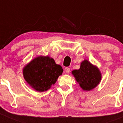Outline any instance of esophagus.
<instances>
[{
	"label": "esophagus",
	"instance_id": "obj_1",
	"mask_svg": "<svg viewBox=\"0 0 123 123\" xmlns=\"http://www.w3.org/2000/svg\"><path fill=\"white\" fill-rule=\"evenodd\" d=\"M65 71H66V73H67V74H69V73H70V68L68 67L66 68H65Z\"/></svg>",
	"mask_w": 123,
	"mask_h": 123
}]
</instances>
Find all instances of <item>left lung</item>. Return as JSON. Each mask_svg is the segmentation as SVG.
Listing matches in <instances>:
<instances>
[{"mask_svg":"<svg viewBox=\"0 0 123 123\" xmlns=\"http://www.w3.org/2000/svg\"><path fill=\"white\" fill-rule=\"evenodd\" d=\"M72 74L81 88L85 92L96 87L102 79L99 69L87 60L82 61L79 69L73 70Z\"/></svg>","mask_w":123,"mask_h":123,"instance_id":"left-lung-1","label":"left lung"}]
</instances>
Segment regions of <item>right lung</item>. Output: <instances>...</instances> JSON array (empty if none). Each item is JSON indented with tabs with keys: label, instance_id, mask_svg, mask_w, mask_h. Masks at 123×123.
<instances>
[{
	"label": "right lung",
	"instance_id": "obj_1",
	"mask_svg": "<svg viewBox=\"0 0 123 123\" xmlns=\"http://www.w3.org/2000/svg\"><path fill=\"white\" fill-rule=\"evenodd\" d=\"M63 69L49 56H38L24 67V79L32 88L38 92H46L57 82Z\"/></svg>",
	"mask_w": 123,
	"mask_h": 123
}]
</instances>
